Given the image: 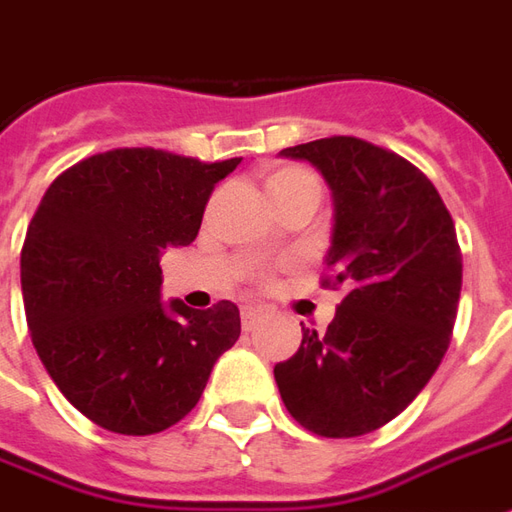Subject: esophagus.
Returning <instances> with one entry per match:
<instances>
[{"label":"esophagus","instance_id":"1","mask_svg":"<svg viewBox=\"0 0 512 512\" xmlns=\"http://www.w3.org/2000/svg\"><path fill=\"white\" fill-rule=\"evenodd\" d=\"M241 321H244V330H255L257 324H260V310H255V307H244V310H241Z\"/></svg>","mask_w":512,"mask_h":512}]
</instances>
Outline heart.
I'll return each mask as SVG.
<instances>
[{"label":"heart","mask_w":512,"mask_h":512,"mask_svg":"<svg viewBox=\"0 0 512 512\" xmlns=\"http://www.w3.org/2000/svg\"><path fill=\"white\" fill-rule=\"evenodd\" d=\"M305 182H316V177L305 169H296V166H282V169L271 171L266 180V191H282V188H291V185H305ZM318 185V182H316Z\"/></svg>","instance_id":"b5f03b06"}]
</instances>
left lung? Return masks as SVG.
<instances>
[{
  "label": "left lung",
  "instance_id": "obj_1",
  "mask_svg": "<svg viewBox=\"0 0 512 512\" xmlns=\"http://www.w3.org/2000/svg\"><path fill=\"white\" fill-rule=\"evenodd\" d=\"M332 191L324 285L346 296L327 332L305 330L274 366L288 413L324 438L380 430L430 382L455 327L463 255L455 221L405 157L335 135L288 146Z\"/></svg>",
  "mask_w": 512,
  "mask_h": 512
}]
</instances>
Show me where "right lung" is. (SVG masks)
Listing matches in <instances>:
<instances>
[{
	"instance_id": "obj_1",
	"label": "right lung",
	"mask_w": 512,
	"mask_h": 512,
	"mask_svg": "<svg viewBox=\"0 0 512 512\" xmlns=\"http://www.w3.org/2000/svg\"><path fill=\"white\" fill-rule=\"evenodd\" d=\"M238 163L113 149L63 171L35 210L21 249L27 327L46 374L102 430H169L238 341L232 302L160 299V257L194 241L216 182Z\"/></svg>"
}]
</instances>
